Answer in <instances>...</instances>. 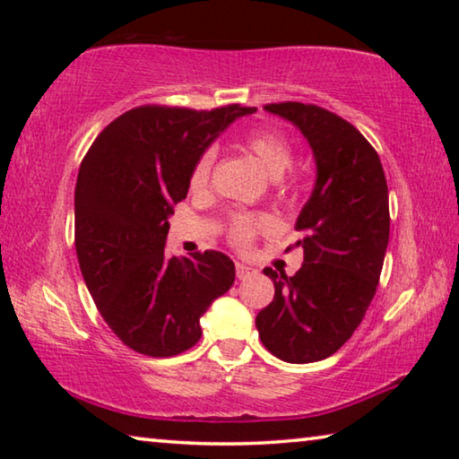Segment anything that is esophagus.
Segmentation results:
<instances>
[{
	"instance_id": "1",
	"label": "esophagus",
	"mask_w": 459,
	"mask_h": 459,
	"mask_svg": "<svg viewBox=\"0 0 459 459\" xmlns=\"http://www.w3.org/2000/svg\"><path fill=\"white\" fill-rule=\"evenodd\" d=\"M235 267H237V277L238 279H247V277H251L255 273V269L245 265V263H237Z\"/></svg>"
}]
</instances>
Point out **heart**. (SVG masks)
<instances>
[{"mask_svg":"<svg viewBox=\"0 0 459 459\" xmlns=\"http://www.w3.org/2000/svg\"><path fill=\"white\" fill-rule=\"evenodd\" d=\"M243 145L248 153H253L255 158L259 160V164L265 168V172L271 178H277L279 186H281L285 192L293 190V180H285V178H281V174L291 166L293 161L291 143L281 131L271 129V127L255 129L245 137ZM214 158H216V152L212 147H208V150L202 152L196 158V161L192 164L190 178H188L192 192H202L208 188ZM269 227H271V219L267 214L235 212L230 214L229 219V240L237 247H247L255 237L259 235V232L267 230Z\"/></svg>","mask_w":459,"mask_h":459,"instance_id":"1","label":"heart"}]
</instances>
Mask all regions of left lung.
Wrapping results in <instances>:
<instances>
[{
	"mask_svg": "<svg viewBox=\"0 0 459 459\" xmlns=\"http://www.w3.org/2000/svg\"><path fill=\"white\" fill-rule=\"evenodd\" d=\"M291 121L316 158V186L295 222L304 248L298 273L271 267L275 298L257 314L263 346L285 362H317L338 352L377 293L391 230L386 178L364 135L317 105H265Z\"/></svg>",
	"mask_w": 459,
	"mask_h": 459,
	"instance_id": "left-lung-1",
	"label": "left lung"
}]
</instances>
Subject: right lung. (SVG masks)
<instances>
[{
    "label": "right lung",
    "mask_w": 459,
    "mask_h": 459,
    "mask_svg": "<svg viewBox=\"0 0 459 459\" xmlns=\"http://www.w3.org/2000/svg\"><path fill=\"white\" fill-rule=\"evenodd\" d=\"M255 111L135 107L84 155L74 190L76 257L100 316L131 351L153 359L188 351L202 336V314L235 283V263L224 253L168 257L164 247L194 161Z\"/></svg>",
    "instance_id": "obj_1"
}]
</instances>
